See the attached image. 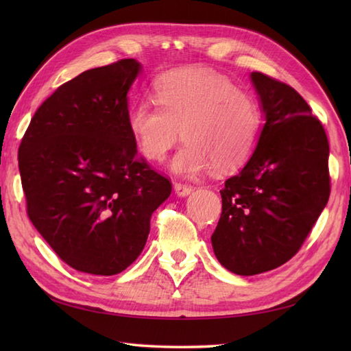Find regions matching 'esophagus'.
<instances>
[{"mask_svg":"<svg viewBox=\"0 0 351 351\" xmlns=\"http://www.w3.org/2000/svg\"><path fill=\"white\" fill-rule=\"evenodd\" d=\"M175 191L178 196H189L193 191V187L189 184H182V182H175Z\"/></svg>","mask_w":351,"mask_h":351,"instance_id":"esophagus-1","label":"esophagus"}]
</instances>
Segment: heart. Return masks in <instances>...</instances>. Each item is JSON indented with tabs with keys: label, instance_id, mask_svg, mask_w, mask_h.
Returning <instances> with one entry per match:
<instances>
[{
	"label": "heart",
	"instance_id": "heart-1",
	"mask_svg": "<svg viewBox=\"0 0 351 351\" xmlns=\"http://www.w3.org/2000/svg\"><path fill=\"white\" fill-rule=\"evenodd\" d=\"M155 102L132 106L126 125L141 155L162 161L181 138L171 169L197 175L214 167L220 173L243 167L261 136V110L250 95L229 78L204 68L164 73L154 86Z\"/></svg>",
	"mask_w": 351,
	"mask_h": 351
}]
</instances>
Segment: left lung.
Returning a JSON list of instances; mask_svg holds the SVG:
<instances>
[{"label":"left lung","mask_w":351,"mask_h":351,"mask_svg":"<svg viewBox=\"0 0 351 351\" xmlns=\"http://www.w3.org/2000/svg\"><path fill=\"white\" fill-rule=\"evenodd\" d=\"M265 125L240 173L229 178L211 237L220 264L241 276L278 268L300 250L330 196L329 141L293 87L252 72Z\"/></svg>","instance_id":"left-lung-1"}]
</instances>
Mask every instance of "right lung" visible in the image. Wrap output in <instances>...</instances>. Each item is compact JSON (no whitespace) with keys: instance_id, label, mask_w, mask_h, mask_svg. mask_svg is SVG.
Listing matches in <instances>:
<instances>
[{"instance_id":"right-lung-1","label":"right lung","mask_w":351,"mask_h":351,"mask_svg":"<svg viewBox=\"0 0 351 351\" xmlns=\"http://www.w3.org/2000/svg\"><path fill=\"white\" fill-rule=\"evenodd\" d=\"M140 63L80 73L37 108L19 146L27 214L63 263L113 276L143 250L169 178L137 155L126 125Z\"/></svg>"}]
</instances>
